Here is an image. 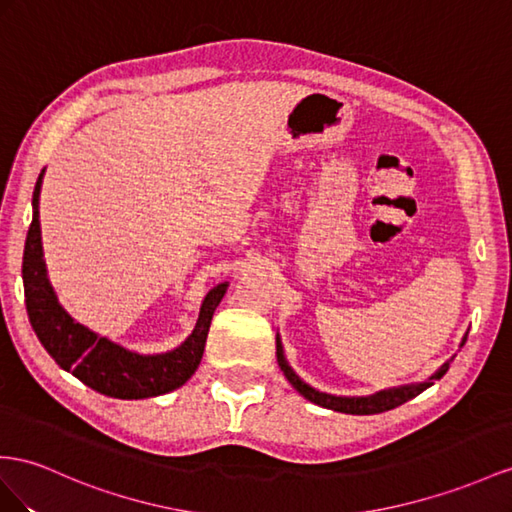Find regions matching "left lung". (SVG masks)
<instances>
[{
    "label": "left lung",
    "mask_w": 512,
    "mask_h": 512,
    "mask_svg": "<svg viewBox=\"0 0 512 512\" xmlns=\"http://www.w3.org/2000/svg\"><path fill=\"white\" fill-rule=\"evenodd\" d=\"M467 342V333L465 337L461 339V348L463 344ZM456 357V355H454ZM454 357L450 361H445L441 368L428 376L426 381L422 383H411V385H400V387H389V389H381L376 393H370V396H333V393H326V391H320L316 387H311L309 383H305L303 378H300L290 363H287L285 359V350H283V344H281V337L277 333V361H279V368L281 372L285 374L287 381H290V385L303 396L305 400L318 404V406H324V409H331V411H337V413H348V415H374V413H385V411H391L396 409V406L409 402L411 398L419 396V393L426 391L428 387L435 385V381H439V378L450 370V363L454 361Z\"/></svg>",
    "instance_id": "obj_1"
}]
</instances>
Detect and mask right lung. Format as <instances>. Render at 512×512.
Returning a JSON list of instances; mask_svg holds the SVG:
<instances>
[{"mask_svg": "<svg viewBox=\"0 0 512 512\" xmlns=\"http://www.w3.org/2000/svg\"><path fill=\"white\" fill-rule=\"evenodd\" d=\"M45 168L36 179L32 194V225L28 229L23 251V290L25 307L32 322V329L41 344L62 370L80 378L84 385L103 396L121 400L155 398L179 389L199 368L207 342L209 324L214 311L227 294L229 283H218L209 290L201 303L199 320L194 331L183 342L157 355H140L110 337L99 335L86 324L77 322L71 313L60 305L54 285L49 281L43 238H41V201Z\"/></svg>", "mask_w": 512, "mask_h": 512, "instance_id": "add662e5", "label": "right lung"}]
</instances>
